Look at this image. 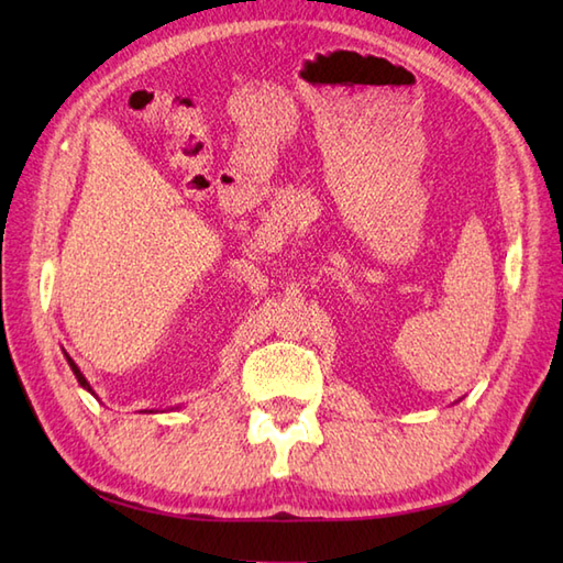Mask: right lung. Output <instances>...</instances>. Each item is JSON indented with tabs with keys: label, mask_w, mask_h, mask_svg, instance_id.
<instances>
[{
	"label": "right lung",
	"mask_w": 563,
	"mask_h": 563,
	"mask_svg": "<svg viewBox=\"0 0 563 563\" xmlns=\"http://www.w3.org/2000/svg\"><path fill=\"white\" fill-rule=\"evenodd\" d=\"M65 355H67V353H65ZM67 363H69V367H71V373H75V377L79 379V385H81L84 389H89V391H91V387H89V382H87V377H84V375L79 373V367L75 365V361H71V357H69V355H67ZM91 394H93V391H91Z\"/></svg>",
	"instance_id": "add662e5"
}]
</instances>
